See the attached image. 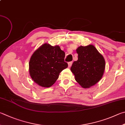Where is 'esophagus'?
<instances>
[{
    "label": "esophagus",
    "instance_id": "obj_1",
    "mask_svg": "<svg viewBox=\"0 0 125 125\" xmlns=\"http://www.w3.org/2000/svg\"><path fill=\"white\" fill-rule=\"evenodd\" d=\"M68 67H70L72 66V65L73 64V62H68Z\"/></svg>",
    "mask_w": 125,
    "mask_h": 125
}]
</instances>
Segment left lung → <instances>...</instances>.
<instances>
[{"label":"left lung","mask_w":125,"mask_h":125,"mask_svg":"<svg viewBox=\"0 0 125 125\" xmlns=\"http://www.w3.org/2000/svg\"><path fill=\"white\" fill-rule=\"evenodd\" d=\"M76 52L78 60L73 63L70 70L81 87L90 88L96 85L103 76L105 60L93 45L79 46Z\"/></svg>","instance_id":"1"}]
</instances>
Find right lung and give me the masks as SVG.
<instances>
[{
	"instance_id": "obj_1",
	"label": "right lung",
	"mask_w": 125,
	"mask_h": 125,
	"mask_svg": "<svg viewBox=\"0 0 125 125\" xmlns=\"http://www.w3.org/2000/svg\"><path fill=\"white\" fill-rule=\"evenodd\" d=\"M65 52L58 45L42 44L34 52L29 62L31 78L43 87H51L57 80L60 73L68 67L64 62Z\"/></svg>"
}]
</instances>
